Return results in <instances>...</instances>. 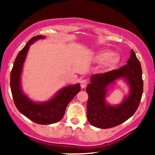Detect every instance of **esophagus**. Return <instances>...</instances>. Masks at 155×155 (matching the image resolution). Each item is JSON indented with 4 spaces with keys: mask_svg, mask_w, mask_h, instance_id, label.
<instances>
[{
    "mask_svg": "<svg viewBox=\"0 0 155 155\" xmlns=\"http://www.w3.org/2000/svg\"><path fill=\"white\" fill-rule=\"evenodd\" d=\"M87 84H88V81L87 80H82L80 81V85H81L82 88L86 87V86L87 85Z\"/></svg>",
    "mask_w": 155,
    "mask_h": 155,
    "instance_id": "esophagus-1",
    "label": "esophagus"
}]
</instances>
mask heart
Masks as SVG:
<instances>
[{
    "instance_id": "b5f03b06",
    "label": "heart",
    "mask_w": 155,
    "mask_h": 155,
    "mask_svg": "<svg viewBox=\"0 0 155 155\" xmlns=\"http://www.w3.org/2000/svg\"><path fill=\"white\" fill-rule=\"evenodd\" d=\"M99 59L100 61H104L105 64L108 66H111L118 63L119 58L117 54H111L110 51L105 50L99 54Z\"/></svg>"
}]
</instances>
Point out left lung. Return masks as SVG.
I'll use <instances>...</instances> for the list:
<instances>
[{"label":"left lung","instance_id":"obj_1","mask_svg":"<svg viewBox=\"0 0 155 155\" xmlns=\"http://www.w3.org/2000/svg\"><path fill=\"white\" fill-rule=\"evenodd\" d=\"M124 78L130 87V94L120 105L111 106L105 102L107 86L116 79ZM89 98L87 117L93 126L110 128L130 118L138 107L143 92L142 68L134 51L131 50L127 64L118 70L91 76L86 88Z\"/></svg>","mask_w":155,"mask_h":155}]
</instances>
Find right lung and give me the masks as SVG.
Returning <instances> with one entry per match:
<instances>
[{
    "instance_id": "add662e5",
    "label": "right lung",
    "mask_w": 155,
    "mask_h": 155,
    "mask_svg": "<svg viewBox=\"0 0 155 155\" xmlns=\"http://www.w3.org/2000/svg\"><path fill=\"white\" fill-rule=\"evenodd\" d=\"M44 38L45 37L42 35L32 37L19 52L10 73V88L15 104L21 114L38 124L48 125L62 119L68 104L80 92V85L78 83L65 87L51 99L42 103L34 102L23 93L21 89L20 76L29 46L37 39Z\"/></svg>"
}]
</instances>
